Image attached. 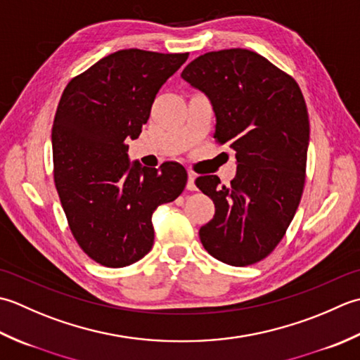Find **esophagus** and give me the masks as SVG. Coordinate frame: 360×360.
<instances>
[{"label": "esophagus", "mask_w": 360, "mask_h": 360, "mask_svg": "<svg viewBox=\"0 0 360 360\" xmlns=\"http://www.w3.org/2000/svg\"><path fill=\"white\" fill-rule=\"evenodd\" d=\"M186 188H188L189 191H197V188H195V174H194V172H188Z\"/></svg>", "instance_id": "esophagus-1"}]
</instances>
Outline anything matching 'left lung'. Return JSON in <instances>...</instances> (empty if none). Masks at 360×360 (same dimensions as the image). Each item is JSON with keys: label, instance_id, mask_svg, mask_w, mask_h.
<instances>
[{"label": "left lung", "instance_id": "1", "mask_svg": "<svg viewBox=\"0 0 360 360\" xmlns=\"http://www.w3.org/2000/svg\"><path fill=\"white\" fill-rule=\"evenodd\" d=\"M181 77L200 90L216 115L214 138L236 152V177H197L214 217L199 236L211 256L230 266L266 258L292 222L304 186L309 116L298 84L255 51H212Z\"/></svg>", "mask_w": 360, "mask_h": 360}]
</instances>
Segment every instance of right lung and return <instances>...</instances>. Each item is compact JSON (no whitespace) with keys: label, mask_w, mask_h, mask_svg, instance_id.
<instances>
[{"label":"right lung","mask_w":360,"mask_h":360,"mask_svg":"<svg viewBox=\"0 0 360 360\" xmlns=\"http://www.w3.org/2000/svg\"><path fill=\"white\" fill-rule=\"evenodd\" d=\"M185 54L121 49L70 80L53 124L54 181L72 236L91 259L126 267L153 245L152 214L177 199L186 169L130 163L136 139L163 84Z\"/></svg>","instance_id":"add662e5"}]
</instances>
